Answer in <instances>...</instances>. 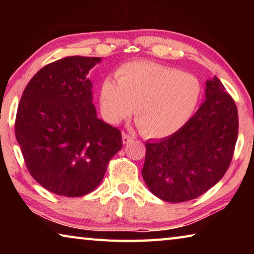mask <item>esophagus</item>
Returning <instances> with one entry per match:
<instances>
[{"mask_svg": "<svg viewBox=\"0 0 254 254\" xmlns=\"http://www.w3.org/2000/svg\"><path fill=\"white\" fill-rule=\"evenodd\" d=\"M132 140H133V137L131 135L127 134V133H123V135H122V142H123V144L130 143Z\"/></svg>", "mask_w": 254, "mask_h": 254, "instance_id": "esophagus-1", "label": "esophagus"}]
</instances>
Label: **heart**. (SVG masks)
<instances>
[{
	"label": "heart",
	"mask_w": 254,
	"mask_h": 254,
	"mask_svg": "<svg viewBox=\"0 0 254 254\" xmlns=\"http://www.w3.org/2000/svg\"><path fill=\"white\" fill-rule=\"evenodd\" d=\"M117 79L105 78L101 85L103 115L115 124L135 107L137 126L149 137L179 131L195 113L203 94L196 76L150 62L126 64L118 69Z\"/></svg>",
	"instance_id": "heart-1"
}]
</instances>
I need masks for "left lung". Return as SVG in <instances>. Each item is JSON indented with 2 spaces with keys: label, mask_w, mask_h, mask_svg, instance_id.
Returning <instances> with one entry per match:
<instances>
[{
  "label": "left lung",
  "mask_w": 254,
  "mask_h": 254,
  "mask_svg": "<svg viewBox=\"0 0 254 254\" xmlns=\"http://www.w3.org/2000/svg\"><path fill=\"white\" fill-rule=\"evenodd\" d=\"M238 109L221 80H206L205 101L174 134L145 142L142 177L154 196L169 203L197 198L229 168L238 140Z\"/></svg>",
  "instance_id": "1"
}]
</instances>
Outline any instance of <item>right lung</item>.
Segmentation results:
<instances>
[{
    "label": "right lung",
    "mask_w": 254,
    "mask_h": 254,
    "mask_svg": "<svg viewBox=\"0 0 254 254\" xmlns=\"http://www.w3.org/2000/svg\"><path fill=\"white\" fill-rule=\"evenodd\" d=\"M100 57L72 56L34 75L21 97L15 137L30 175L54 194L93 191L122 148L121 131L97 118L89 70Z\"/></svg>",
    "instance_id": "right-lung-1"
}]
</instances>
